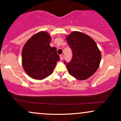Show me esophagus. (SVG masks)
I'll list each match as a JSON object with an SVG mask.
<instances>
[{
	"label": "esophagus",
	"mask_w": 121,
	"mask_h": 121,
	"mask_svg": "<svg viewBox=\"0 0 121 121\" xmlns=\"http://www.w3.org/2000/svg\"><path fill=\"white\" fill-rule=\"evenodd\" d=\"M60 58L61 60H63V59H64V55H61L60 56Z\"/></svg>",
	"instance_id": "34e87169"
}]
</instances>
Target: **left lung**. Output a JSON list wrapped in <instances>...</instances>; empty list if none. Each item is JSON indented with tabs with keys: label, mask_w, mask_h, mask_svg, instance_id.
I'll return each instance as SVG.
<instances>
[{
	"label": "left lung",
	"mask_w": 121,
	"mask_h": 121,
	"mask_svg": "<svg viewBox=\"0 0 121 121\" xmlns=\"http://www.w3.org/2000/svg\"><path fill=\"white\" fill-rule=\"evenodd\" d=\"M71 48V61L64 62L69 73L78 80L89 78L97 71L100 64L101 53L96 43L87 35L74 31L66 36Z\"/></svg>",
	"instance_id": "left-lung-1"
}]
</instances>
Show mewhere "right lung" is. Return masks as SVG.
Instances as JSON below:
<instances>
[{"label": "right lung", "mask_w": 121, "mask_h": 121, "mask_svg": "<svg viewBox=\"0 0 121 121\" xmlns=\"http://www.w3.org/2000/svg\"><path fill=\"white\" fill-rule=\"evenodd\" d=\"M51 37L47 32L33 35L22 50V65L26 73L35 80H43L53 72L60 57L55 47L50 46Z\"/></svg>", "instance_id": "1"}]
</instances>
